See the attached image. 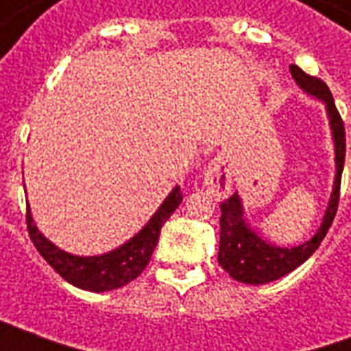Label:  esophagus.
I'll use <instances>...</instances> for the list:
<instances>
[{
    "instance_id": "obj_1",
    "label": "esophagus",
    "mask_w": 351,
    "mask_h": 351,
    "mask_svg": "<svg viewBox=\"0 0 351 351\" xmlns=\"http://www.w3.org/2000/svg\"><path fill=\"white\" fill-rule=\"evenodd\" d=\"M203 186L216 199H223L229 195V191H231V173H229L228 161L223 160L221 156L214 158L208 163V167L205 169Z\"/></svg>"
}]
</instances>
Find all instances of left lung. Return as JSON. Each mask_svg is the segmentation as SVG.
<instances>
[{
  "label": "left lung",
  "instance_id": "1",
  "mask_svg": "<svg viewBox=\"0 0 351 351\" xmlns=\"http://www.w3.org/2000/svg\"><path fill=\"white\" fill-rule=\"evenodd\" d=\"M289 71L295 82L299 84L302 92H306L312 97L324 101L325 110L329 116L332 141H335V182H332V193L329 199V206L325 210L324 221L306 243L293 246V248H282L269 244L261 235L244 220V206L239 193H233L220 205V252H218V263L229 276L243 284H267L272 280L286 276L287 272L297 269L317 250L324 237L331 228L335 214L339 208L340 199V178L344 169V158H346V131L344 122L340 118L339 110L335 107L331 90L327 88L324 80L317 77H310L297 65H289Z\"/></svg>",
  "mask_w": 351,
  "mask_h": 351
}]
</instances>
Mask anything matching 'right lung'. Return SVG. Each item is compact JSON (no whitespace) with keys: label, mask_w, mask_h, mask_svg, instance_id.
<instances>
[{"label":"right lung","mask_w":351,"mask_h":351,"mask_svg":"<svg viewBox=\"0 0 351 351\" xmlns=\"http://www.w3.org/2000/svg\"><path fill=\"white\" fill-rule=\"evenodd\" d=\"M180 203H182V191L178 186H175V190L169 193L160 208L154 213L152 218L137 235L131 237L128 243L118 246L116 250L101 254V256L82 258V256H73V254L60 250L56 244L50 243L37 229L29 213V205L26 213L27 233L37 252L62 278L80 289L101 293V291H110V289H118L130 284L131 280H135L145 271L146 265L150 263L154 248L160 241L163 223L171 218V214L175 213Z\"/></svg>","instance_id":"obj_1"}]
</instances>
